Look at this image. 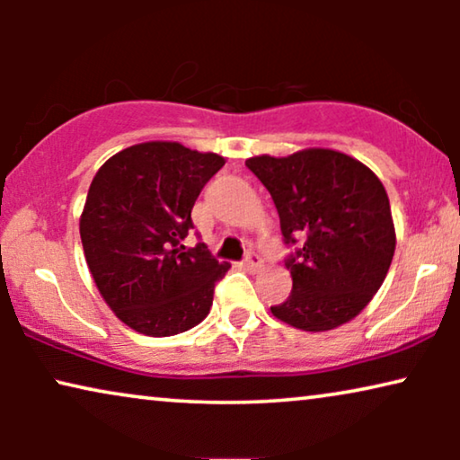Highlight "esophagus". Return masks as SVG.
<instances>
[{
    "mask_svg": "<svg viewBox=\"0 0 460 460\" xmlns=\"http://www.w3.org/2000/svg\"><path fill=\"white\" fill-rule=\"evenodd\" d=\"M261 263H263L261 257L257 255L255 251H249L247 257H244V266H247V268L251 270V272H257V270L261 268Z\"/></svg>",
    "mask_w": 460,
    "mask_h": 460,
    "instance_id": "34e87169",
    "label": "esophagus"
}]
</instances>
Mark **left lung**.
Instances as JSON below:
<instances>
[{"instance_id": "8db88e82", "label": "left lung", "mask_w": 460, "mask_h": 460, "mask_svg": "<svg viewBox=\"0 0 460 460\" xmlns=\"http://www.w3.org/2000/svg\"><path fill=\"white\" fill-rule=\"evenodd\" d=\"M272 197L287 244L293 291L270 310L301 331H331L356 318L392 266L395 230L381 180L351 156L307 148L244 163Z\"/></svg>"}]
</instances>
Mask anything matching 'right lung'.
<instances>
[{
  "label": "right lung",
  "mask_w": 460,
  "mask_h": 460,
  "mask_svg": "<svg viewBox=\"0 0 460 460\" xmlns=\"http://www.w3.org/2000/svg\"><path fill=\"white\" fill-rule=\"evenodd\" d=\"M224 156L180 142H144L112 155L87 190L79 219L87 268L115 316L142 335L197 326L213 304L219 263L203 243L186 249L192 207Z\"/></svg>",
  "instance_id": "add662e5"
}]
</instances>
